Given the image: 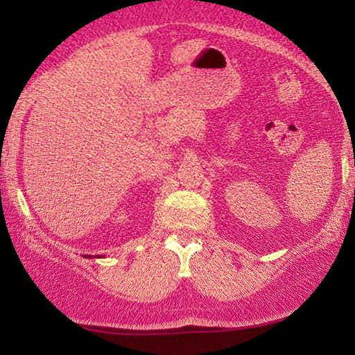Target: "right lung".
I'll return each mask as SVG.
<instances>
[{
    "mask_svg": "<svg viewBox=\"0 0 355 355\" xmlns=\"http://www.w3.org/2000/svg\"><path fill=\"white\" fill-rule=\"evenodd\" d=\"M85 257V259H92V255H84ZM96 257V259H101V257L100 255H95ZM95 257H94V259H95Z\"/></svg>",
    "mask_w": 355,
    "mask_h": 355,
    "instance_id": "add662e5",
    "label": "right lung"
}]
</instances>
